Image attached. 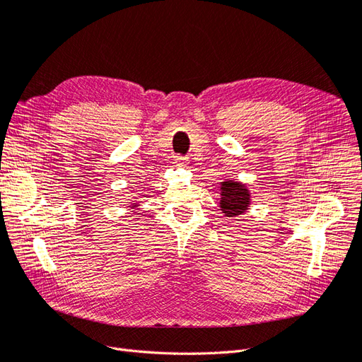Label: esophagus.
Segmentation results:
<instances>
[{
	"instance_id": "obj_1",
	"label": "esophagus",
	"mask_w": 362,
	"mask_h": 362,
	"mask_svg": "<svg viewBox=\"0 0 362 362\" xmlns=\"http://www.w3.org/2000/svg\"><path fill=\"white\" fill-rule=\"evenodd\" d=\"M175 160H177L180 166H185V164H187V157H184V156H177L175 157Z\"/></svg>"
}]
</instances>
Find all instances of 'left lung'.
I'll use <instances>...</instances> for the list:
<instances>
[{
	"mask_svg": "<svg viewBox=\"0 0 362 362\" xmlns=\"http://www.w3.org/2000/svg\"><path fill=\"white\" fill-rule=\"evenodd\" d=\"M250 204V193L246 185L233 180L223 181L221 185V210L226 217L243 214Z\"/></svg>",
	"mask_w": 362,
	"mask_h": 362,
	"instance_id": "obj_1",
	"label": "left lung"
}]
</instances>
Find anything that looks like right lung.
<instances>
[{
    "label": "right lung",
    "mask_w": 362,
    "mask_h": 362,
    "mask_svg": "<svg viewBox=\"0 0 362 362\" xmlns=\"http://www.w3.org/2000/svg\"><path fill=\"white\" fill-rule=\"evenodd\" d=\"M134 206H136V204H134V205H133V208H134Z\"/></svg>",
    "instance_id": "obj_1"
}]
</instances>
